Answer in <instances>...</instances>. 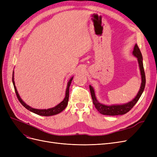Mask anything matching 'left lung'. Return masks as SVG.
<instances>
[{
  "instance_id": "left-lung-1",
  "label": "left lung",
  "mask_w": 157,
  "mask_h": 157,
  "mask_svg": "<svg viewBox=\"0 0 157 157\" xmlns=\"http://www.w3.org/2000/svg\"><path fill=\"white\" fill-rule=\"evenodd\" d=\"M132 54L136 57V58H137V61H138L140 73H141V83L140 88L138 92H137L136 96L133 99L132 101L124 104H113V105H105V104H103L98 101V100L96 98V94H95L94 88L91 86V85H90L89 86L94 105H95V107L96 108L97 110L101 114H102V115H109V116L124 115V114L130 111L132 108L135 105V104L137 102V101L139 100V99L141 97L142 93L144 92V90L145 86V71H144V65H143V57H142L141 51L139 48L138 46L137 45V44H136L134 46V51H133Z\"/></svg>"
}]
</instances>
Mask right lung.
Segmentation results:
<instances>
[{
	"instance_id": "obj_1",
	"label": "right lung",
	"mask_w": 157,
	"mask_h": 157,
	"mask_svg": "<svg viewBox=\"0 0 157 157\" xmlns=\"http://www.w3.org/2000/svg\"><path fill=\"white\" fill-rule=\"evenodd\" d=\"M14 72L13 71V75H12V82L13 84V87L14 89H15V92L16 94V96L17 97V99H19V101L21 103V105L25 107L28 110L34 113L36 115H39L40 116H45V117H49V116H52V115H57V114H58L59 113H61V111H63L64 109H65V107H67V104H68V101H69V87H70V85L71 83V81H72V80L73 78V77H71L69 82H67V88H66V91H65V96L63 99V100L60 102L58 105H57L56 106H55L54 107H52L48 109H35V108H33L31 107H30L29 105H28L27 104H26L24 101L22 100V99L20 98V95L18 94V92L17 90V88L16 87V85H15V82H14Z\"/></svg>"
}]
</instances>
